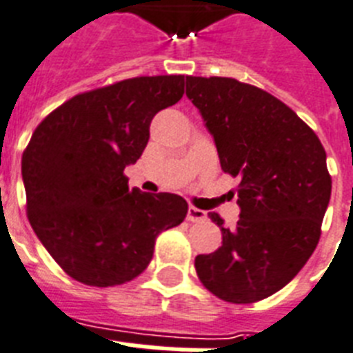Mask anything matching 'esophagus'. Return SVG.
Instances as JSON below:
<instances>
[{
  "mask_svg": "<svg viewBox=\"0 0 353 353\" xmlns=\"http://www.w3.org/2000/svg\"><path fill=\"white\" fill-rule=\"evenodd\" d=\"M186 219L192 223H199L206 219V212H203L201 208H196V206H190L188 208V214H186Z\"/></svg>",
  "mask_w": 353,
  "mask_h": 353,
  "instance_id": "34e87169",
  "label": "esophagus"
}]
</instances>
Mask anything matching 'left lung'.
<instances>
[{
    "label": "left lung",
    "instance_id": "obj_1",
    "mask_svg": "<svg viewBox=\"0 0 353 353\" xmlns=\"http://www.w3.org/2000/svg\"><path fill=\"white\" fill-rule=\"evenodd\" d=\"M186 96L216 141L225 174L239 177L236 228L223 245L196 257L206 290L250 305L288 285L316 250L330 201L332 177L316 132L288 105L234 77L186 76Z\"/></svg>",
    "mask_w": 353,
    "mask_h": 353
}]
</instances>
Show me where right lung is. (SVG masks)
I'll return each mask as SVG.
<instances>
[{
    "instance_id": "right-lung-1",
    "label": "right lung",
    "mask_w": 353,
    "mask_h": 353,
    "mask_svg": "<svg viewBox=\"0 0 353 353\" xmlns=\"http://www.w3.org/2000/svg\"><path fill=\"white\" fill-rule=\"evenodd\" d=\"M185 76H139L76 94L34 130L21 157L27 217L61 270L83 285L117 286L152 261L161 232L185 221L176 194L128 188L157 112L176 105Z\"/></svg>"
}]
</instances>
